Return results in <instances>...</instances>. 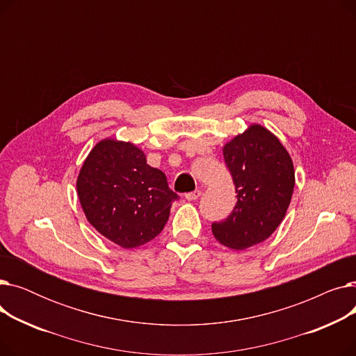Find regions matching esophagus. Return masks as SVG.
<instances>
[{
  "label": "esophagus",
  "instance_id": "obj_1",
  "mask_svg": "<svg viewBox=\"0 0 356 356\" xmlns=\"http://www.w3.org/2000/svg\"><path fill=\"white\" fill-rule=\"evenodd\" d=\"M200 195H202V192H200V191H195V192H189V193H186V195H184V197H186V200L193 202V200L199 199V196H200Z\"/></svg>",
  "mask_w": 356,
  "mask_h": 356
}]
</instances>
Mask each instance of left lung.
<instances>
[{"mask_svg": "<svg viewBox=\"0 0 356 356\" xmlns=\"http://www.w3.org/2000/svg\"><path fill=\"white\" fill-rule=\"evenodd\" d=\"M236 193L227 219L212 223V234L232 250L266 241L282 223L294 189V167L278 138L258 124L223 147Z\"/></svg>", "mask_w": 356, "mask_h": 356, "instance_id": "left-lung-1", "label": "left lung"}]
</instances>
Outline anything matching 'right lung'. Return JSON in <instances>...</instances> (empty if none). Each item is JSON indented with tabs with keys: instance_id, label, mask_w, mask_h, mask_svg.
Listing matches in <instances>:
<instances>
[{
	"instance_id": "right-lung-1",
	"label": "right lung",
	"mask_w": 356,
	"mask_h": 356,
	"mask_svg": "<svg viewBox=\"0 0 356 356\" xmlns=\"http://www.w3.org/2000/svg\"><path fill=\"white\" fill-rule=\"evenodd\" d=\"M76 188L90 225L122 248L156 238L179 199L138 147L117 140H102L92 148Z\"/></svg>"
}]
</instances>
